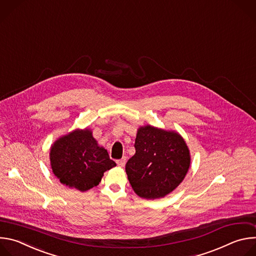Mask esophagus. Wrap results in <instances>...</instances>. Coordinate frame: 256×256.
<instances>
[{
  "label": "esophagus",
  "mask_w": 256,
  "mask_h": 256,
  "mask_svg": "<svg viewBox=\"0 0 256 256\" xmlns=\"http://www.w3.org/2000/svg\"><path fill=\"white\" fill-rule=\"evenodd\" d=\"M126 157H124V158H122L120 160H118V161H116V163H118V165L120 167H124V166L126 165Z\"/></svg>",
  "instance_id": "obj_1"
}]
</instances>
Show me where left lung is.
<instances>
[{
	"label": "left lung",
	"instance_id": "8db88e82",
	"mask_svg": "<svg viewBox=\"0 0 256 256\" xmlns=\"http://www.w3.org/2000/svg\"><path fill=\"white\" fill-rule=\"evenodd\" d=\"M136 154L126 164L134 192L155 200L173 192L184 179L190 154L179 134L151 126H140L134 142Z\"/></svg>",
	"mask_w": 256,
	"mask_h": 256
}]
</instances>
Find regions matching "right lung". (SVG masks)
I'll return each instance as SVG.
<instances>
[{
    "label": "right lung",
    "instance_id": "right-lung-1",
    "mask_svg": "<svg viewBox=\"0 0 256 256\" xmlns=\"http://www.w3.org/2000/svg\"><path fill=\"white\" fill-rule=\"evenodd\" d=\"M50 159L60 184L83 192L97 186L103 173L116 166L88 128L72 130L56 140Z\"/></svg>",
    "mask_w": 256,
    "mask_h": 256
}]
</instances>
